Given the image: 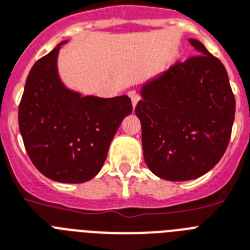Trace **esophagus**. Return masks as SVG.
Returning a JSON list of instances; mask_svg holds the SVG:
<instances>
[{"label": "esophagus", "instance_id": "1", "mask_svg": "<svg viewBox=\"0 0 250 250\" xmlns=\"http://www.w3.org/2000/svg\"><path fill=\"white\" fill-rule=\"evenodd\" d=\"M129 97L131 98V103H133V107H135L138 102H139V99H141V95H139L137 91L130 90V91H129Z\"/></svg>", "mask_w": 250, "mask_h": 250}]
</instances>
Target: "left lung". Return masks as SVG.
<instances>
[{
  "label": "left lung",
  "mask_w": 250,
  "mask_h": 250,
  "mask_svg": "<svg viewBox=\"0 0 250 250\" xmlns=\"http://www.w3.org/2000/svg\"><path fill=\"white\" fill-rule=\"evenodd\" d=\"M197 54L142 87L135 113L147 167L167 181L208 173L229 146L235 97L225 65L197 40Z\"/></svg>",
  "instance_id": "8db88e82"
}]
</instances>
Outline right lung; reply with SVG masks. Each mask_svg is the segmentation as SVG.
Returning a JSON list of instances; mask_svg holds the SVG:
<instances>
[{"label": "right lung", "instance_id": "obj_1", "mask_svg": "<svg viewBox=\"0 0 250 250\" xmlns=\"http://www.w3.org/2000/svg\"><path fill=\"white\" fill-rule=\"evenodd\" d=\"M36 62L19 104V130L39 171L62 183H83L99 173L113 135L133 111L127 95L81 97L58 76L62 43Z\"/></svg>", "mask_w": 250, "mask_h": 250}]
</instances>
